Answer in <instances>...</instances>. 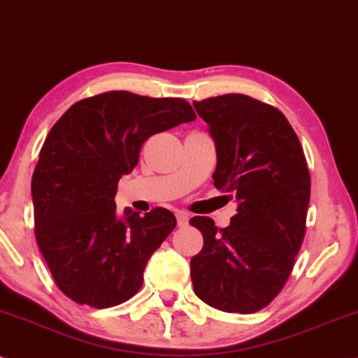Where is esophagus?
Here are the masks:
<instances>
[{"mask_svg":"<svg viewBox=\"0 0 358 358\" xmlns=\"http://www.w3.org/2000/svg\"><path fill=\"white\" fill-rule=\"evenodd\" d=\"M175 217H176V223H178L180 228L187 227L188 220H190V218H188V213H185V212H176Z\"/></svg>","mask_w":358,"mask_h":358,"instance_id":"34e87169","label":"esophagus"}]
</instances>
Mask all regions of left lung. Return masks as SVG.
I'll use <instances>...</instances> for the list:
<instances>
[{"label": "left lung", "instance_id": "1", "mask_svg": "<svg viewBox=\"0 0 358 358\" xmlns=\"http://www.w3.org/2000/svg\"><path fill=\"white\" fill-rule=\"evenodd\" d=\"M217 145V190L235 196L227 228L193 217L203 248L192 258L196 296L228 313H253L280 294L307 230L310 173L282 111L240 93L193 101ZM225 196V198H228Z\"/></svg>", "mask_w": 358, "mask_h": 358}]
</instances>
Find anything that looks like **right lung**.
I'll list each match as a JSON object with an SVG mask.
<instances>
[{"instance_id": "1", "label": "right lung", "mask_w": 358, "mask_h": 358, "mask_svg": "<svg viewBox=\"0 0 358 358\" xmlns=\"http://www.w3.org/2000/svg\"><path fill=\"white\" fill-rule=\"evenodd\" d=\"M196 118L182 98L123 90L76 101L51 128L34 166V236L56 287L93 308L127 302L152 253L176 227L170 210L116 213L118 182L155 133Z\"/></svg>"}]
</instances>
